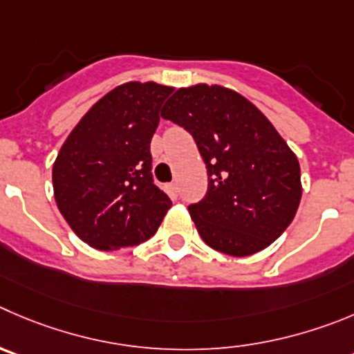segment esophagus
I'll return each mask as SVG.
<instances>
[{
    "mask_svg": "<svg viewBox=\"0 0 354 354\" xmlns=\"http://www.w3.org/2000/svg\"><path fill=\"white\" fill-rule=\"evenodd\" d=\"M167 191H168V194H170L171 198H177V194H179V187H177V183L167 184Z\"/></svg>",
    "mask_w": 354,
    "mask_h": 354,
    "instance_id": "34e87169",
    "label": "esophagus"
}]
</instances>
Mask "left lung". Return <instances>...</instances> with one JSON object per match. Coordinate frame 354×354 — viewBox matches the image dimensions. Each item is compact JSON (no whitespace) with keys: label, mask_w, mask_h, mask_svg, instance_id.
<instances>
[{"label":"left lung","mask_w":354,"mask_h":354,"mask_svg":"<svg viewBox=\"0 0 354 354\" xmlns=\"http://www.w3.org/2000/svg\"><path fill=\"white\" fill-rule=\"evenodd\" d=\"M161 116L193 136L208 187L189 214L205 243L245 257L264 250L294 221L301 167L271 121L234 90L179 88Z\"/></svg>","instance_id":"8db88e82"}]
</instances>
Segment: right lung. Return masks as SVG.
Here are the masks:
<instances>
[{
    "label": "right lung",
    "mask_w": 354,
    "mask_h": 354,
    "mask_svg": "<svg viewBox=\"0 0 354 354\" xmlns=\"http://www.w3.org/2000/svg\"><path fill=\"white\" fill-rule=\"evenodd\" d=\"M171 90L153 82L116 86L60 147L52 171L57 207L90 247L116 250L142 243L171 207L151 174V139Z\"/></svg>",
    "instance_id": "1"
}]
</instances>
